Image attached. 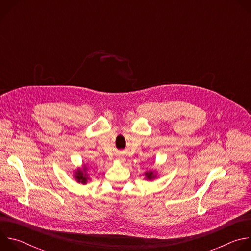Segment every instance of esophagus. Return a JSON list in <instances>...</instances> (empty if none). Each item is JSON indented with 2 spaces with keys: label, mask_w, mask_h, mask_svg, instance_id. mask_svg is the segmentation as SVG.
I'll list each match as a JSON object with an SVG mask.
<instances>
[{
  "label": "esophagus",
  "mask_w": 251,
  "mask_h": 251,
  "mask_svg": "<svg viewBox=\"0 0 251 251\" xmlns=\"http://www.w3.org/2000/svg\"><path fill=\"white\" fill-rule=\"evenodd\" d=\"M119 160H121V159H119Z\"/></svg>",
  "instance_id": "obj_1"
}]
</instances>
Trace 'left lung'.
Masks as SVG:
<instances>
[{
	"label": "left lung",
	"mask_w": 251,
	"mask_h": 251,
	"mask_svg": "<svg viewBox=\"0 0 251 251\" xmlns=\"http://www.w3.org/2000/svg\"><path fill=\"white\" fill-rule=\"evenodd\" d=\"M145 175V180L146 181H154L156 180V178L159 176V174H158V171L156 170H149V171H146L144 173Z\"/></svg>",
	"instance_id": "left-lung-1"
}]
</instances>
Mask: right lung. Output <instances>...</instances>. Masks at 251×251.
I'll use <instances>...</instances> for the list:
<instances>
[{"instance_id": "add662e5", "label": "right lung", "mask_w": 251, "mask_h": 251, "mask_svg": "<svg viewBox=\"0 0 251 251\" xmlns=\"http://www.w3.org/2000/svg\"><path fill=\"white\" fill-rule=\"evenodd\" d=\"M88 166L83 164L81 165V167H77L75 171H74V178L81 185H86L88 182H90V176L88 174Z\"/></svg>"}]
</instances>
